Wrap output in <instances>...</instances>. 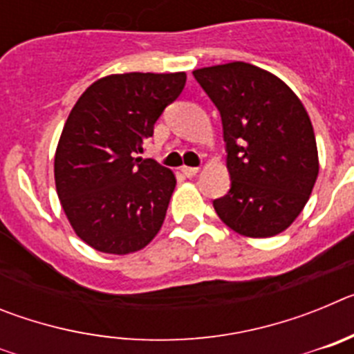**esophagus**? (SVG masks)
<instances>
[{
	"label": "esophagus",
	"instance_id": "34e87169",
	"mask_svg": "<svg viewBox=\"0 0 354 354\" xmlns=\"http://www.w3.org/2000/svg\"><path fill=\"white\" fill-rule=\"evenodd\" d=\"M198 167H180V171H183V175H186V177H193V175L198 174Z\"/></svg>",
	"mask_w": 354,
	"mask_h": 354
}]
</instances>
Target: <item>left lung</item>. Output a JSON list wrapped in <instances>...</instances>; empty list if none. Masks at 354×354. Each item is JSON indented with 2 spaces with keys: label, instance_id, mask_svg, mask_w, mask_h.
<instances>
[{
  "label": "left lung",
  "instance_id": "1",
  "mask_svg": "<svg viewBox=\"0 0 354 354\" xmlns=\"http://www.w3.org/2000/svg\"><path fill=\"white\" fill-rule=\"evenodd\" d=\"M195 80L221 115L230 189L212 202L223 223L248 237L286 230L319 174L310 118L292 90L245 62L198 68Z\"/></svg>",
  "mask_w": 354,
  "mask_h": 354
}]
</instances>
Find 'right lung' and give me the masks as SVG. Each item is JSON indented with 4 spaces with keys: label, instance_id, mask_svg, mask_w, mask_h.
I'll use <instances>...</instances> for the list:
<instances>
[{
    "label": "right lung",
    "instance_id": "right-lung-1",
    "mask_svg": "<svg viewBox=\"0 0 354 354\" xmlns=\"http://www.w3.org/2000/svg\"><path fill=\"white\" fill-rule=\"evenodd\" d=\"M184 84V72L113 74L72 108L55 156L56 192L74 232L92 248L126 255L159 232L175 177L136 156Z\"/></svg>",
    "mask_w": 354,
    "mask_h": 354
}]
</instances>
